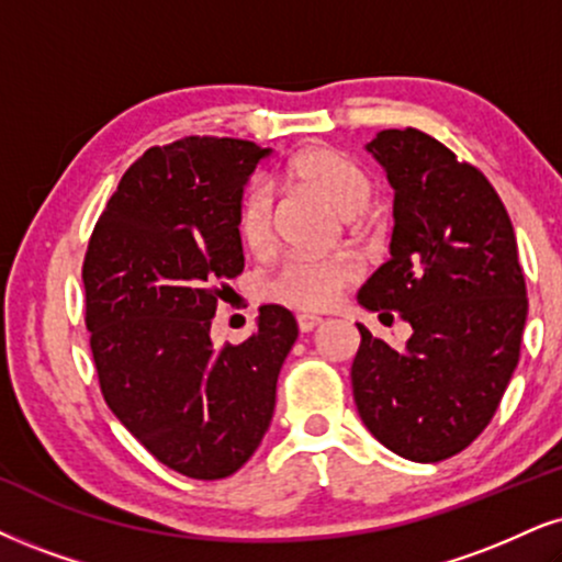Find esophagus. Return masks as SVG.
I'll use <instances>...</instances> for the list:
<instances>
[{
  "label": "esophagus",
  "instance_id": "obj_1",
  "mask_svg": "<svg viewBox=\"0 0 562 562\" xmlns=\"http://www.w3.org/2000/svg\"><path fill=\"white\" fill-rule=\"evenodd\" d=\"M321 323H323L321 317H315V315H300V317H296V325H300L302 334H310V330H315Z\"/></svg>",
  "mask_w": 562,
  "mask_h": 562
}]
</instances>
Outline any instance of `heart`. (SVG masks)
<instances>
[{
	"label": "heart",
	"instance_id": "heart-1",
	"mask_svg": "<svg viewBox=\"0 0 562 562\" xmlns=\"http://www.w3.org/2000/svg\"><path fill=\"white\" fill-rule=\"evenodd\" d=\"M289 179L321 195L344 218L364 211L372 198V179L362 166L334 148H310L289 164ZM237 234L249 252H268L276 239V203L266 184L255 182L241 192ZM359 276V262L349 255L336 258H292L276 273L270 292L289 307L317 313L330 307L346 283Z\"/></svg>",
	"mask_w": 562,
	"mask_h": 562
}]
</instances>
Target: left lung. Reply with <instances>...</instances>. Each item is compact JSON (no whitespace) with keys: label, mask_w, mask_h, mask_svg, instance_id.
Segmentation results:
<instances>
[{"label":"left lung","mask_w":562,"mask_h":562,"mask_svg":"<svg viewBox=\"0 0 562 562\" xmlns=\"http://www.w3.org/2000/svg\"><path fill=\"white\" fill-rule=\"evenodd\" d=\"M393 187L391 260L359 304L412 325L404 346L357 323V412L408 461L450 459L493 419L526 325V283L503 200L474 166L419 130H383L364 145Z\"/></svg>","instance_id":"left-lung-1"}]
</instances>
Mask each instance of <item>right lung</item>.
Returning a JSON list of instances; mask_svg holds the SVG:
<instances>
[{
	"mask_svg": "<svg viewBox=\"0 0 562 562\" xmlns=\"http://www.w3.org/2000/svg\"><path fill=\"white\" fill-rule=\"evenodd\" d=\"M270 148L184 137L124 171L90 237L82 283L99 383L164 467L224 480L268 432L296 321L262 304L245 341L211 338L224 283L245 268L237 205Z\"/></svg>",
	"mask_w": 562,
	"mask_h": 562,
	"instance_id": "obj_1",
	"label": "right lung"
}]
</instances>
